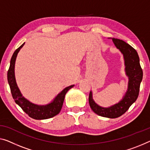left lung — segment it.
<instances>
[{
  "mask_svg": "<svg viewBox=\"0 0 150 150\" xmlns=\"http://www.w3.org/2000/svg\"><path fill=\"white\" fill-rule=\"evenodd\" d=\"M112 41L115 46L123 54L125 73L129 78L127 91L119 102L107 108L96 103L93 100L91 91L89 95V104L91 110L98 115L110 118L120 117L136 101L139 96L140 83L143 78V71L137 51L121 40L112 38Z\"/></svg>",
  "mask_w": 150,
  "mask_h": 150,
  "instance_id": "1",
  "label": "left lung"
}]
</instances>
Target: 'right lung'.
<instances>
[{
  "mask_svg": "<svg viewBox=\"0 0 150 150\" xmlns=\"http://www.w3.org/2000/svg\"><path fill=\"white\" fill-rule=\"evenodd\" d=\"M24 44L25 43H23L15 51L11 59L10 67L7 73V79L8 85L10 86L11 94L13 99L15 100V103L19 105L22 110L26 114H28L29 117L36 120L48 119V118L54 117L60 112L67 92L75 85L67 87L55 97L52 102L46 105L35 104L24 98L18 88L15 77V61H16L18 52L23 46Z\"/></svg>",
  "mask_w": 150,
  "mask_h": 150,
  "instance_id": "add662e5",
  "label": "right lung"
}]
</instances>
